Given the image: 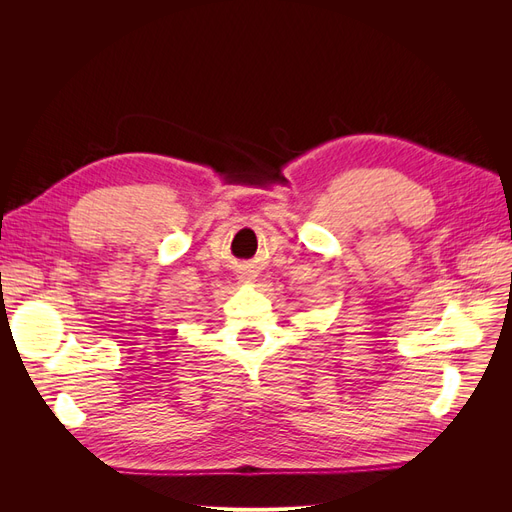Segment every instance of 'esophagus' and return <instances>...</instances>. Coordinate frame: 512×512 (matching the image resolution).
Wrapping results in <instances>:
<instances>
[{"instance_id":"obj_1","label":"esophagus","mask_w":512,"mask_h":512,"mask_svg":"<svg viewBox=\"0 0 512 512\" xmlns=\"http://www.w3.org/2000/svg\"><path fill=\"white\" fill-rule=\"evenodd\" d=\"M254 277H256V275H254L252 271H245V273H241V280H243V282H252Z\"/></svg>"}]
</instances>
